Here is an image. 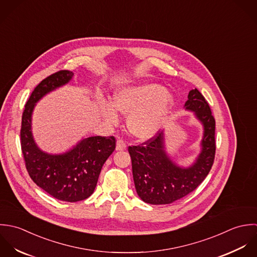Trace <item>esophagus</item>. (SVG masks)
I'll list each match as a JSON object with an SVG mask.
<instances>
[{"instance_id":"esophagus-1","label":"esophagus","mask_w":257,"mask_h":257,"mask_svg":"<svg viewBox=\"0 0 257 257\" xmlns=\"http://www.w3.org/2000/svg\"><path fill=\"white\" fill-rule=\"evenodd\" d=\"M126 148H127V145L123 140H121V139L117 140V143H116V150L117 151H124V150H126Z\"/></svg>"}]
</instances>
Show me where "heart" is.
I'll return each mask as SVG.
<instances>
[{
  "label": "heart",
  "mask_w": 257,
  "mask_h": 257,
  "mask_svg": "<svg viewBox=\"0 0 257 257\" xmlns=\"http://www.w3.org/2000/svg\"><path fill=\"white\" fill-rule=\"evenodd\" d=\"M173 105L174 96L158 83L148 82L125 87L117 91L113 97V105L116 110L129 114V131L141 140L154 137L161 130ZM113 107L105 105L102 110L104 117L111 123L118 120Z\"/></svg>",
  "instance_id": "1"
}]
</instances>
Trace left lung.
Masks as SVG:
<instances>
[{"instance_id": "1", "label": "left lung", "mask_w": 257, "mask_h": 257, "mask_svg": "<svg viewBox=\"0 0 257 257\" xmlns=\"http://www.w3.org/2000/svg\"><path fill=\"white\" fill-rule=\"evenodd\" d=\"M204 126L202 152L194 165L181 168L165 151L164 133L137 146H129L132 172L138 196L147 204L167 205L195 191L209 173L215 155V120L203 94L196 88L185 103Z\"/></svg>"}]
</instances>
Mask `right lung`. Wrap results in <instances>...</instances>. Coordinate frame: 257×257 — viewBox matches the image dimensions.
<instances>
[{
  "label": "right lung",
  "instance_id": "1",
  "mask_svg": "<svg viewBox=\"0 0 257 257\" xmlns=\"http://www.w3.org/2000/svg\"><path fill=\"white\" fill-rule=\"evenodd\" d=\"M70 70H59L42 80L26 103L22 116L21 147L31 179L52 197L69 203L90 197L96 187L103 164L116 146L114 136L82 139L73 149L60 155L43 152L32 135V113L36 103L47 93L66 84Z\"/></svg>",
  "mask_w": 257,
  "mask_h": 257
}]
</instances>
